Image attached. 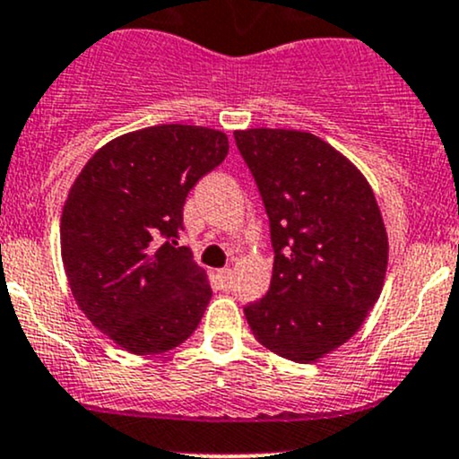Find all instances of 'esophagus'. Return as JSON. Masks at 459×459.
Wrapping results in <instances>:
<instances>
[{
  "label": "esophagus",
  "instance_id": "1",
  "mask_svg": "<svg viewBox=\"0 0 459 459\" xmlns=\"http://www.w3.org/2000/svg\"><path fill=\"white\" fill-rule=\"evenodd\" d=\"M218 279H220L221 287H224V290H229V287L233 285V270H230V268L220 270V272H218Z\"/></svg>",
  "mask_w": 459,
  "mask_h": 459
}]
</instances>
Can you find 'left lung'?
<instances>
[{"label": "left lung", "mask_w": 459, "mask_h": 459, "mask_svg": "<svg viewBox=\"0 0 459 459\" xmlns=\"http://www.w3.org/2000/svg\"><path fill=\"white\" fill-rule=\"evenodd\" d=\"M270 221V290L244 307L256 342L307 364L349 342L384 287L387 235L359 169L316 134L235 133Z\"/></svg>", "instance_id": "left-lung-1"}]
</instances>
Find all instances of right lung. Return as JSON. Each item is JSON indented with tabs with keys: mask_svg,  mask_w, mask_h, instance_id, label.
<instances>
[{
	"mask_svg": "<svg viewBox=\"0 0 459 459\" xmlns=\"http://www.w3.org/2000/svg\"><path fill=\"white\" fill-rule=\"evenodd\" d=\"M226 154L220 130L152 126L100 148L69 191L60 250L72 294L134 355L172 351L203 320L213 291L178 238L189 191Z\"/></svg>",
	"mask_w": 459,
	"mask_h": 459,
	"instance_id": "add662e5",
	"label": "right lung"
}]
</instances>
